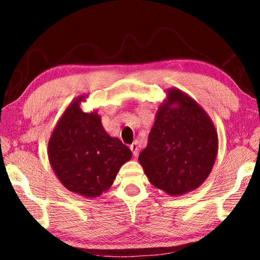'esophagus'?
Instances as JSON below:
<instances>
[{"label":"esophagus","instance_id":"34e87169","mask_svg":"<svg viewBox=\"0 0 260 260\" xmlns=\"http://www.w3.org/2000/svg\"><path fill=\"white\" fill-rule=\"evenodd\" d=\"M129 148H131V151H132V153H133V155L136 157L137 155H139V144H137V143L135 142V143H133V144H132L131 146H129Z\"/></svg>","mask_w":260,"mask_h":260}]
</instances>
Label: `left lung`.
Listing matches in <instances>:
<instances>
[{
    "label": "left lung",
    "mask_w": 260,
    "mask_h": 260,
    "mask_svg": "<svg viewBox=\"0 0 260 260\" xmlns=\"http://www.w3.org/2000/svg\"><path fill=\"white\" fill-rule=\"evenodd\" d=\"M217 154L218 134L206 110L185 92L169 88L139 156L148 181L170 196H183L207 180Z\"/></svg>",
    "instance_id": "obj_1"
}]
</instances>
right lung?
<instances>
[{
	"label": "right lung",
	"instance_id": "right-lung-1",
	"mask_svg": "<svg viewBox=\"0 0 260 260\" xmlns=\"http://www.w3.org/2000/svg\"><path fill=\"white\" fill-rule=\"evenodd\" d=\"M74 99L66 108L48 142V157L61 184L76 194L97 198L106 192L132 152L117 137L107 134L96 110L85 113Z\"/></svg>",
	"mask_w": 260,
	"mask_h": 260
}]
</instances>
